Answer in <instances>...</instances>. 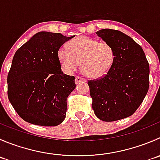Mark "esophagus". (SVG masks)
<instances>
[{
    "mask_svg": "<svg viewBox=\"0 0 160 160\" xmlns=\"http://www.w3.org/2000/svg\"><path fill=\"white\" fill-rule=\"evenodd\" d=\"M75 82H76V83L77 84V83H81V82H86V79L83 78V77H78V76H77V77H76Z\"/></svg>",
    "mask_w": 160,
    "mask_h": 160,
    "instance_id": "1",
    "label": "esophagus"
}]
</instances>
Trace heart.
Masks as SVG:
<instances>
[{
	"label": "heart",
	"mask_w": 160,
	"mask_h": 160,
	"mask_svg": "<svg viewBox=\"0 0 160 160\" xmlns=\"http://www.w3.org/2000/svg\"><path fill=\"white\" fill-rule=\"evenodd\" d=\"M58 56L66 72L77 70L81 62L82 69L88 77L101 78L111 69L116 55L108 43L80 36L68 44V49L60 48Z\"/></svg>",
	"instance_id": "1"
}]
</instances>
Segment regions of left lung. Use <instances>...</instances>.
Returning <instances> with one entry per match:
<instances>
[{"label": "left lung", "instance_id": "obj_1", "mask_svg": "<svg viewBox=\"0 0 160 160\" xmlns=\"http://www.w3.org/2000/svg\"><path fill=\"white\" fill-rule=\"evenodd\" d=\"M96 34L113 48L116 56L106 75L88 80L92 108L102 121H116L134 114L143 102L149 88V64L129 36L111 29Z\"/></svg>", "mask_w": 160, "mask_h": 160}]
</instances>
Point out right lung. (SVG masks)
I'll return each instance as SVG.
<instances>
[{"label": "right lung", "instance_id": "1", "mask_svg": "<svg viewBox=\"0 0 160 160\" xmlns=\"http://www.w3.org/2000/svg\"><path fill=\"white\" fill-rule=\"evenodd\" d=\"M39 32L15 52L8 74V96L18 116L29 123L55 127L66 116L75 77L63 73L58 53L74 37Z\"/></svg>", "mask_w": 160, "mask_h": 160}]
</instances>
